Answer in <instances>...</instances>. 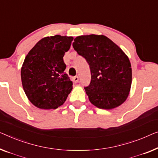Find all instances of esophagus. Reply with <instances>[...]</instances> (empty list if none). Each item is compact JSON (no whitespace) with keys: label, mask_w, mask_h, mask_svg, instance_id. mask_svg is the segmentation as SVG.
I'll use <instances>...</instances> for the list:
<instances>
[{"label":"esophagus","mask_w":158,"mask_h":158,"mask_svg":"<svg viewBox=\"0 0 158 158\" xmlns=\"http://www.w3.org/2000/svg\"><path fill=\"white\" fill-rule=\"evenodd\" d=\"M72 80H73V81H74V83L77 84V82L79 81V77H77V76H76V77H73Z\"/></svg>","instance_id":"1"}]
</instances>
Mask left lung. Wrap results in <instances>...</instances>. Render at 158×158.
Here are the masks:
<instances>
[{
  "instance_id": "obj_1",
  "label": "left lung",
  "mask_w": 158,
  "mask_h": 158,
  "mask_svg": "<svg viewBox=\"0 0 158 158\" xmlns=\"http://www.w3.org/2000/svg\"><path fill=\"white\" fill-rule=\"evenodd\" d=\"M72 45L90 67L91 83L86 94L98 109H113L128 98L132 83L130 60L124 52L103 35H81Z\"/></svg>"
}]
</instances>
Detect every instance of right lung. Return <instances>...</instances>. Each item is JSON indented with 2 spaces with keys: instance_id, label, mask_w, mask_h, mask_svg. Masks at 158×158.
<instances>
[{
  "instance_id": "add662e5",
  "label": "right lung",
  "mask_w": 158,
  "mask_h": 158,
  "mask_svg": "<svg viewBox=\"0 0 158 158\" xmlns=\"http://www.w3.org/2000/svg\"><path fill=\"white\" fill-rule=\"evenodd\" d=\"M73 37H45L30 49L21 68V80L27 97L40 109H56L72 90V81L64 71L65 52Z\"/></svg>"
}]
</instances>
